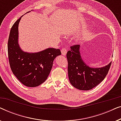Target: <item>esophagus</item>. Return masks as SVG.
<instances>
[{"label":"esophagus","instance_id":"1","mask_svg":"<svg viewBox=\"0 0 121 121\" xmlns=\"http://www.w3.org/2000/svg\"><path fill=\"white\" fill-rule=\"evenodd\" d=\"M61 52H62V55L65 56L66 54H67V49H66L65 47H64V48H62V49H61Z\"/></svg>","mask_w":121,"mask_h":121}]
</instances>
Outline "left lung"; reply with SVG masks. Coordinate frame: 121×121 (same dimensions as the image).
Returning a JSON list of instances; mask_svg holds the SVG:
<instances>
[{
  "label": "left lung",
  "instance_id": "1",
  "mask_svg": "<svg viewBox=\"0 0 121 121\" xmlns=\"http://www.w3.org/2000/svg\"><path fill=\"white\" fill-rule=\"evenodd\" d=\"M80 46H73L67 52L68 72L70 84L80 90H89L102 82L108 73L111 62L101 68L90 67L80 54Z\"/></svg>",
  "mask_w": 121,
  "mask_h": 121
}]
</instances>
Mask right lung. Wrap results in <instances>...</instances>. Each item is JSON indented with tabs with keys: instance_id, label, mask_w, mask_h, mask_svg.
Wrapping results in <instances>:
<instances>
[{
	"instance_id": "right-lung-1",
	"label": "right lung",
	"mask_w": 121,
	"mask_h": 121,
	"mask_svg": "<svg viewBox=\"0 0 121 121\" xmlns=\"http://www.w3.org/2000/svg\"><path fill=\"white\" fill-rule=\"evenodd\" d=\"M29 12L31 11L26 13ZM23 16L14 23L10 32L8 43L9 63L13 74L21 83L28 87H36L46 80L54 59L61 55V52L52 48L34 53L22 51L19 44L18 27Z\"/></svg>"
}]
</instances>
